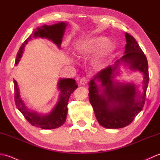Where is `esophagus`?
Listing matches in <instances>:
<instances>
[{
  "instance_id": "obj_1",
  "label": "esophagus",
  "mask_w": 160,
  "mask_h": 160,
  "mask_svg": "<svg viewBox=\"0 0 160 160\" xmlns=\"http://www.w3.org/2000/svg\"><path fill=\"white\" fill-rule=\"evenodd\" d=\"M88 82V79L86 77H83L80 79V84H81V85H85V84L87 83Z\"/></svg>"
}]
</instances>
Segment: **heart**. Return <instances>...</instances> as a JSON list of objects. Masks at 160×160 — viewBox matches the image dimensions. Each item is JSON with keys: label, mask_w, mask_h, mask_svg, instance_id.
<instances>
[{"label": "heart", "mask_w": 160, "mask_h": 160, "mask_svg": "<svg viewBox=\"0 0 160 160\" xmlns=\"http://www.w3.org/2000/svg\"><path fill=\"white\" fill-rule=\"evenodd\" d=\"M107 38L103 36L93 37L80 43L78 51L81 56H89L103 47L101 57H106L113 51V47L109 42H107Z\"/></svg>", "instance_id": "obj_1"}]
</instances>
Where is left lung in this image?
<instances>
[{"label": "left lung", "mask_w": 160, "mask_h": 160, "mask_svg": "<svg viewBox=\"0 0 160 160\" xmlns=\"http://www.w3.org/2000/svg\"><path fill=\"white\" fill-rule=\"evenodd\" d=\"M127 45L124 55L115 62L99 71L89 82V101L96 118L102 127L120 128L130 124L144 107L149 81L147 57L135 39L125 33ZM120 63H126L130 68L144 73L143 92L138 94L132 84L115 83L112 80L114 72ZM100 81L98 86L95 80ZM138 97V98H137Z\"/></svg>", "instance_id": "8db88e82"}]
</instances>
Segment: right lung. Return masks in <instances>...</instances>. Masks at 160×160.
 <instances>
[{
    "label": "right lung",
    "mask_w": 160,
    "mask_h": 160,
    "mask_svg": "<svg viewBox=\"0 0 160 160\" xmlns=\"http://www.w3.org/2000/svg\"><path fill=\"white\" fill-rule=\"evenodd\" d=\"M67 25V22H61L53 25H44L41 27H38L36 31L33 32V34L30 35L29 38L25 40V41L20 47L16 56V64L18 63L20 58L22 57L25 46L29 40L32 39V37H34V38L40 37V38H45L51 40L60 47ZM13 84H14L15 93L14 101L16 107L32 126L43 129H53L60 127L65 122L68 111L67 105L69 97L71 94L78 88L76 80L70 79V78H68V79L64 78V79H60L59 80L58 88L60 91V95L58 102L52 111L49 114L45 115L38 114L35 111H29L27 108L21 98H20L18 84L15 80H13Z\"/></svg>",
    "instance_id": "add662e5"
}]
</instances>
